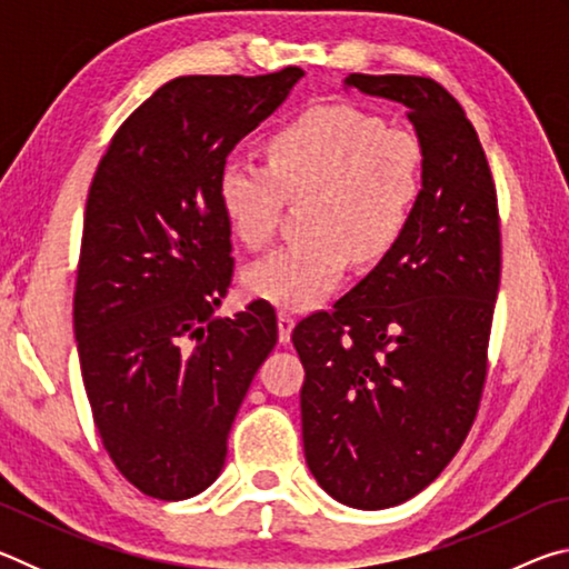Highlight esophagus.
I'll return each mask as SVG.
<instances>
[{
	"instance_id": "esophagus-1",
	"label": "esophagus",
	"mask_w": 569,
	"mask_h": 569,
	"mask_svg": "<svg viewBox=\"0 0 569 569\" xmlns=\"http://www.w3.org/2000/svg\"><path fill=\"white\" fill-rule=\"evenodd\" d=\"M293 326H296L293 313H291V311H286V308H281V311H278V339H281V343H288V341H291V331H293Z\"/></svg>"
}]
</instances>
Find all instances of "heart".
I'll use <instances>...</instances> for the list:
<instances>
[{
	"label": "heart",
	"instance_id": "heart-1",
	"mask_svg": "<svg viewBox=\"0 0 569 569\" xmlns=\"http://www.w3.org/2000/svg\"><path fill=\"white\" fill-rule=\"evenodd\" d=\"M421 168L411 132L349 104H321L281 124L268 138V162L228 158L218 198L246 246L271 243L283 200L306 198V233L250 266L248 291L296 311L323 303L351 256L379 261L407 233Z\"/></svg>",
	"mask_w": 569,
	"mask_h": 569
}]
</instances>
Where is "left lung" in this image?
<instances>
[{"label": "left lung", "instance_id": "1", "mask_svg": "<svg viewBox=\"0 0 569 569\" xmlns=\"http://www.w3.org/2000/svg\"><path fill=\"white\" fill-rule=\"evenodd\" d=\"M407 108L423 168L407 233L293 329L303 451L323 492L387 509L435 481L475 423L502 271L492 172L461 104L429 77L349 74Z\"/></svg>", "mask_w": 569, "mask_h": 569}]
</instances>
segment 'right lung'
I'll return each mask as SVG.
<instances>
[{
	"label": "right lung",
	"mask_w": 569,
	"mask_h": 569,
	"mask_svg": "<svg viewBox=\"0 0 569 569\" xmlns=\"http://www.w3.org/2000/svg\"><path fill=\"white\" fill-rule=\"evenodd\" d=\"M301 77V67L176 77L120 124L92 178L77 353L102 445L148 497L178 502L213 485L278 341L271 303L216 316L233 276L218 176Z\"/></svg>",
	"instance_id": "obj_1"
}]
</instances>
